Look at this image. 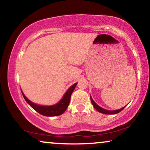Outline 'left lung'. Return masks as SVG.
<instances>
[{
    "mask_svg": "<svg viewBox=\"0 0 150 150\" xmlns=\"http://www.w3.org/2000/svg\"><path fill=\"white\" fill-rule=\"evenodd\" d=\"M91 103L92 104H93V105L94 106V108H95L96 110H97L98 112H99L101 113H103V114H106V115H115V114H117L119 112H120L121 111H122L123 109L125 108V107L126 106L125 105V107L122 108L121 109H119V110H105L104 108H102L99 106V105H98L96 103L95 101H93V99H92V97H91Z\"/></svg>",
    "mask_w": 150,
    "mask_h": 150,
    "instance_id": "obj_1",
    "label": "left lung"
}]
</instances>
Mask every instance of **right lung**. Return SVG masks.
<instances>
[{"mask_svg": "<svg viewBox=\"0 0 150 150\" xmlns=\"http://www.w3.org/2000/svg\"><path fill=\"white\" fill-rule=\"evenodd\" d=\"M77 83H74L73 86L68 89V91L66 92L64 95L63 96L62 99L59 101L56 104L53 105H49V106H46V105H40L35 103L31 102L29 99H28L26 96L24 95L23 91H21L23 94V97L25 98V101H27L28 104L31 106L32 108H33L35 111L40 114L42 115L46 116V117H55V116H59L64 112L67 109L69 106L70 100H71V97L72 93L76 86Z\"/></svg>", "mask_w": 150, "mask_h": 150, "instance_id": "1", "label": "right lung"}]
</instances>
